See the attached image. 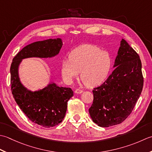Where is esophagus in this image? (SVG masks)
Returning a JSON list of instances; mask_svg holds the SVG:
<instances>
[{
  "label": "esophagus",
  "instance_id": "1",
  "mask_svg": "<svg viewBox=\"0 0 152 152\" xmlns=\"http://www.w3.org/2000/svg\"><path fill=\"white\" fill-rule=\"evenodd\" d=\"M82 92H83V91L80 89H76L75 91V93H76V94H81Z\"/></svg>",
  "mask_w": 152,
  "mask_h": 152
}]
</instances>
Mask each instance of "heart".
Masks as SVG:
<instances>
[{"instance_id": "b5f03b06", "label": "heart", "mask_w": 152, "mask_h": 152, "mask_svg": "<svg viewBox=\"0 0 152 152\" xmlns=\"http://www.w3.org/2000/svg\"><path fill=\"white\" fill-rule=\"evenodd\" d=\"M111 57L109 52L102 50L96 46L82 45L74 49L61 65L63 78L72 83L78 77L85 84L92 87L102 84L108 76L111 69Z\"/></svg>"}]
</instances>
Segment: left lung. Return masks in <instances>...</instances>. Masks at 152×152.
<instances>
[{
    "label": "left lung",
    "instance_id": "1",
    "mask_svg": "<svg viewBox=\"0 0 152 152\" xmlns=\"http://www.w3.org/2000/svg\"><path fill=\"white\" fill-rule=\"evenodd\" d=\"M113 72L103 84L94 88V100L88 111L102 127L117 125L131 114L141 94L144 79L138 54L122 39Z\"/></svg>",
    "mask_w": 152,
    "mask_h": 152
}]
</instances>
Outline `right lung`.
<instances>
[{
	"label": "right lung",
	"instance_id": "obj_1",
	"mask_svg": "<svg viewBox=\"0 0 152 152\" xmlns=\"http://www.w3.org/2000/svg\"><path fill=\"white\" fill-rule=\"evenodd\" d=\"M62 45L60 38L33 42L18 52L11 64V89L15 101L32 122L43 127H52L62 121L67 102L73 96V92L71 88L60 86L54 82L31 91L21 81L20 66L24 59L53 58L59 54Z\"/></svg>",
	"mask_w": 152,
	"mask_h": 152
}]
</instances>
